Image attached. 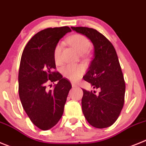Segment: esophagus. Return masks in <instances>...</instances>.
Returning a JSON list of instances; mask_svg holds the SVG:
<instances>
[{"label":"esophagus","mask_w":146,"mask_h":146,"mask_svg":"<svg viewBox=\"0 0 146 146\" xmlns=\"http://www.w3.org/2000/svg\"><path fill=\"white\" fill-rule=\"evenodd\" d=\"M72 87H73V88L77 87V85L75 84H73V83H72Z\"/></svg>","instance_id":"1"}]
</instances>
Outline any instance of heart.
<instances>
[{
	"mask_svg": "<svg viewBox=\"0 0 146 146\" xmlns=\"http://www.w3.org/2000/svg\"><path fill=\"white\" fill-rule=\"evenodd\" d=\"M68 44L76 49L81 54L87 53L91 49L92 44L87 37L81 34H73L68 38ZM63 44L60 42L56 44L53 52L54 60L56 64H60L62 62L61 54ZM62 74L65 78L70 81L76 82L81 78L84 69L81 65H66L61 70Z\"/></svg>",
	"mask_w": 146,
	"mask_h": 146,
	"instance_id": "obj_1",
	"label": "heart"
}]
</instances>
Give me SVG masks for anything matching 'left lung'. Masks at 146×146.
Segmentation results:
<instances>
[{
	"instance_id": "left-lung-1",
	"label": "left lung",
	"mask_w": 146,
	"mask_h": 146,
	"mask_svg": "<svg viewBox=\"0 0 146 146\" xmlns=\"http://www.w3.org/2000/svg\"><path fill=\"white\" fill-rule=\"evenodd\" d=\"M86 35L94 46V56L83 78L100 92L83 89L82 111L92 127L106 128L115 123L124 103L125 81L115 49L111 41L95 29L71 27Z\"/></svg>"
}]
</instances>
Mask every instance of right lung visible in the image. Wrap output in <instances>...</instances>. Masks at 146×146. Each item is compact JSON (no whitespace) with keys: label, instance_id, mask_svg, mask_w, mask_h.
Returning a JSON list of instances; mask_svg holds the SVG:
<instances>
[{"label":"right lung","instance_id":"1","mask_svg":"<svg viewBox=\"0 0 146 146\" xmlns=\"http://www.w3.org/2000/svg\"><path fill=\"white\" fill-rule=\"evenodd\" d=\"M71 30L68 26L49 27L37 33L29 40L21 57L19 70V95L22 107L31 121L41 130L57 124L63 114L71 84L54 71V46ZM58 81L53 90L47 82ZM50 86V85H49Z\"/></svg>","mask_w":146,"mask_h":146}]
</instances>
